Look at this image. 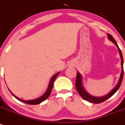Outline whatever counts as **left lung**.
<instances>
[{
    "mask_svg": "<svg viewBox=\"0 0 125 125\" xmlns=\"http://www.w3.org/2000/svg\"><path fill=\"white\" fill-rule=\"evenodd\" d=\"M108 38L110 40H111L112 42H114L115 44V45L118 47V51H119L120 54V58H121V64H122V72H121L120 77L119 80H118V83L117 84V85L115 86L114 89L110 91V93L107 94L105 95V96H101V97H96V96H93L91 95H90L87 91L85 90V88H84L83 85V80H82V76L79 72H77V78H76L75 81V88L77 89V91L79 93V94L80 95L83 99H85V100L87 101L90 102V103H94V104H99V103H103V102L105 101V100H107V99H109V97H110L111 96H112L115 93L117 92V90H118V88L120 86L121 83H122V80H123V56H122V52H121L120 49L118 47V45H117V42L115 40V39H114L112 36L110 34H107Z\"/></svg>",
    "mask_w": 125,
    "mask_h": 125,
    "instance_id": "8db88e82",
    "label": "left lung"
}]
</instances>
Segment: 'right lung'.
Wrapping results in <instances>:
<instances>
[{
  "instance_id": "obj_1",
  "label": "right lung",
  "mask_w": 125,
  "mask_h": 125,
  "mask_svg": "<svg viewBox=\"0 0 125 125\" xmlns=\"http://www.w3.org/2000/svg\"><path fill=\"white\" fill-rule=\"evenodd\" d=\"M59 72H58V73H57L56 74H55L54 75H53V77L51 78L50 81V83H49V85H48V88H47L46 92L45 93H44L42 96H40V97H38V98H37V99H33V100H29V101L22 100V99H19L18 97H17L16 96H15V95H14L11 92V91H10V93L12 94L13 96L14 97L16 98V99H17L18 100H19L20 101L22 102V103H26V104H30V105H36V104H40V103L43 102V101L46 100V99H47V98L49 97V96L50 95V94H51V92H52V88H53V83H54V80H55V79H56V78L57 77V76L59 75Z\"/></svg>"
}]
</instances>
